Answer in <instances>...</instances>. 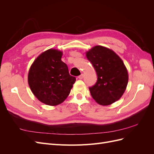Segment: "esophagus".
<instances>
[{
	"label": "esophagus",
	"instance_id": "obj_1",
	"mask_svg": "<svg viewBox=\"0 0 154 154\" xmlns=\"http://www.w3.org/2000/svg\"><path fill=\"white\" fill-rule=\"evenodd\" d=\"M78 78L79 79H80V80H82V79H83V74H80V75L79 76Z\"/></svg>",
	"mask_w": 154,
	"mask_h": 154
}]
</instances>
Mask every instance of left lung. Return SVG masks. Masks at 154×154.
I'll use <instances>...</instances> for the list:
<instances>
[{
  "mask_svg": "<svg viewBox=\"0 0 154 154\" xmlns=\"http://www.w3.org/2000/svg\"><path fill=\"white\" fill-rule=\"evenodd\" d=\"M86 57L97 73V82L89 87L92 98L101 105H109L122 96L128 76L123 60L112 50L96 45L86 53Z\"/></svg>",
  "mask_w": 154,
  "mask_h": 154,
  "instance_id": "8db88e82",
  "label": "left lung"
}]
</instances>
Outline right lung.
<instances>
[{
    "mask_svg": "<svg viewBox=\"0 0 154 154\" xmlns=\"http://www.w3.org/2000/svg\"><path fill=\"white\" fill-rule=\"evenodd\" d=\"M62 52L50 49L36 58L28 73L29 87L42 103L55 106L69 96L76 78L69 74L68 67L62 61Z\"/></svg>",
    "mask_w": 154,
    "mask_h": 154,
    "instance_id": "1",
    "label": "right lung"
}]
</instances>
